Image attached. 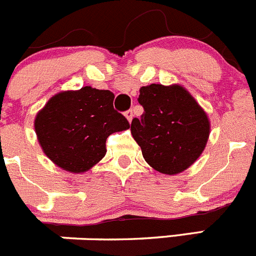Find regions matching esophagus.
<instances>
[{
    "instance_id": "esophagus-1",
    "label": "esophagus",
    "mask_w": 256,
    "mask_h": 256,
    "mask_svg": "<svg viewBox=\"0 0 256 256\" xmlns=\"http://www.w3.org/2000/svg\"><path fill=\"white\" fill-rule=\"evenodd\" d=\"M124 116H126V117H127V120H129V122H130V120H133V110H128L127 112L124 113Z\"/></svg>"
}]
</instances>
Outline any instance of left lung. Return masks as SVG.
I'll list each match as a JSON object with an SVG mask.
<instances>
[{
	"label": "left lung",
	"mask_w": 256,
	"mask_h": 256,
	"mask_svg": "<svg viewBox=\"0 0 256 256\" xmlns=\"http://www.w3.org/2000/svg\"><path fill=\"white\" fill-rule=\"evenodd\" d=\"M139 92L144 112L140 120H132V136L156 170L169 176L180 173L206 148L209 136L206 112L180 86L150 84Z\"/></svg>",
	"instance_id": "left-lung-1"
}]
</instances>
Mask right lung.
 I'll use <instances>...</instances> for the list:
<instances>
[{
    "instance_id": "add662e5",
    "label": "right lung",
    "mask_w": 256,
    "mask_h": 256,
    "mask_svg": "<svg viewBox=\"0 0 256 256\" xmlns=\"http://www.w3.org/2000/svg\"><path fill=\"white\" fill-rule=\"evenodd\" d=\"M113 100L110 90L88 86L50 98L34 120L46 156L73 173L92 168L104 156L108 136L130 127L113 108Z\"/></svg>"
}]
</instances>
